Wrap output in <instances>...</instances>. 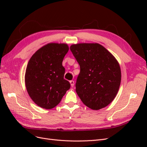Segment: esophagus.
Here are the masks:
<instances>
[{"instance_id": "obj_1", "label": "esophagus", "mask_w": 147, "mask_h": 147, "mask_svg": "<svg viewBox=\"0 0 147 147\" xmlns=\"http://www.w3.org/2000/svg\"><path fill=\"white\" fill-rule=\"evenodd\" d=\"M70 85H71V86H72V87H74V84H75L74 81V80H71V81H70Z\"/></svg>"}]
</instances>
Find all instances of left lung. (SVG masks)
<instances>
[{
  "label": "left lung",
  "mask_w": 147,
  "mask_h": 147,
  "mask_svg": "<svg viewBox=\"0 0 147 147\" xmlns=\"http://www.w3.org/2000/svg\"><path fill=\"white\" fill-rule=\"evenodd\" d=\"M70 49L80 67L75 84L78 96L91 109L105 107L116 97L121 83L118 62L99 43L74 44Z\"/></svg>",
  "instance_id": "obj_1"
}]
</instances>
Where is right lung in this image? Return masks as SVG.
<instances>
[{"label":"right lung","mask_w":147,"mask_h":147,"mask_svg":"<svg viewBox=\"0 0 147 147\" xmlns=\"http://www.w3.org/2000/svg\"><path fill=\"white\" fill-rule=\"evenodd\" d=\"M69 49L65 43H48L35 52L28 62L26 87L35 104L43 109L54 108L70 88V83L64 78L63 66Z\"/></svg>","instance_id":"add662e5"}]
</instances>
